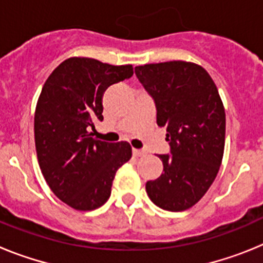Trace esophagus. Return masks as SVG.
<instances>
[{"instance_id":"obj_1","label":"esophagus","mask_w":263,"mask_h":263,"mask_svg":"<svg viewBox=\"0 0 263 263\" xmlns=\"http://www.w3.org/2000/svg\"><path fill=\"white\" fill-rule=\"evenodd\" d=\"M146 153L143 152V150H138V148H133V155L134 157H142V155H145Z\"/></svg>"}]
</instances>
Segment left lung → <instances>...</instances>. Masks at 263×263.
I'll return each mask as SVG.
<instances>
[{"label": "left lung", "mask_w": 263, "mask_h": 263, "mask_svg": "<svg viewBox=\"0 0 263 263\" xmlns=\"http://www.w3.org/2000/svg\"><path fill=\"white\" fill-rule=\"evenodd\" d=\"M136 75L166 127L170 154L159 155L163 174L146 183L150 200L162 210L191 208L216 179L225 145V109L210 73L191 62L136 67Z\"/></svg>", "instance_id": "8db88e82"}]
</instances>
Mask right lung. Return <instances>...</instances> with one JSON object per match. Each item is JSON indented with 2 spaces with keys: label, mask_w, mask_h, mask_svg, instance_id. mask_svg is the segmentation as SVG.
Instances as JSON below:
<instances>
[{
  "label": "right lung",
  "mask_w": 263,
  "mask_h": 263,
  "mask_svg": "<svg viewBox=\"0 0 263 263\" xmlns=\"http://www.w3.org/2000/svg\"><path fill=\"white\" fill-rule=\"evenodd\" d=\"M133 76V66L90 58L60 63L42 88L34 117L41 171L51 191L76 211H93L110 196L117 170L132 158L127 142L109 143L88 130L103 121L106 88Z\"/></svg>",
  "instance_id": "add662e5"
}]
</instances>
